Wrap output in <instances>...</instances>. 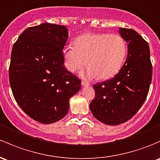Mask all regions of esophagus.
Masks as SVG:
<instances>
[{
    "label": "esophagus",
    "instance_id": "34e87169",
    "mask_svg": "<svg viewBox=\"0 0 160 160\" xmlns=\"http://www.w3.org/2000/svg\"><path fill=\"white\" fill-rule=\"evenodd\" d=\"M81 85L83 86V87H87V86L90 85V83H87V82L85 81V80H82V81H81Z\"/></svg>",
    "mask_w": 160,
    "mask_h": 160
}]
</instances>
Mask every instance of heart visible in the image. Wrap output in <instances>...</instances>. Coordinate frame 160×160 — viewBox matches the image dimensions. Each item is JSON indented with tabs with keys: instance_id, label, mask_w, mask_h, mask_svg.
Returning <instances> with one entry per match:
<instances>
[{
	"instance_id": "b5f03b06",
	"label": "heart",
	"mask_w": 160,
	"mask_h": 160,
	"mask_svg": "<svg viewBox=\"0 0 160 160\" xmlns=\"http://www.w3.org/2000/svg\"><path fill=\"white\" fill-rule=\"evenodd\" d=\"M127 49L125 40L120 35L87 33L76 38L73 47H66L63 54L70 72L81 69L87 61L90 78L107 80L119 71Z\"/></svg>"
}]
</instances>
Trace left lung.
Listing matches in <instances>:
<instances>
[{
  "label": "left lung",
  "instance_id": "left-lung-1",
  "mask_svg": "<svg viewBox=\"0 0 160 160\" xmlns=\"http://www.w3.org/2000/svg\"><path fill=\"white\" fill-rule=\"evenodd\" d=\"M120 33L129 42L127 60L115 77L93 86L95 97L90 104L96 119L112 126L130 120L140 109L152 74L147 42L132 29L120 28Z\"/></svg>",
  "mask_w": 160,
  "mask_h": 160
}]
</instances>
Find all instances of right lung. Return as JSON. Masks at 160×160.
Wrapping results in <instances>:
<instances>
[{
  "mask_svg": "<svg viewBox=\"0 0 160 160\" xmlns=\"http://www.w3.org/2000/svg\"><path fill=\"white\" fill-rule=\"evenodd\" d=\"M65 26L43 23L27 28L12 48L9 80L15 100L33 120L49 124L61 120L81 80L63 66Z\"/></svg>",
  "mask_w": 160,
  "mask_h": 160,
  "instance_id": "right-lung-1",
  "label": "right lung"
}]
</instances>
